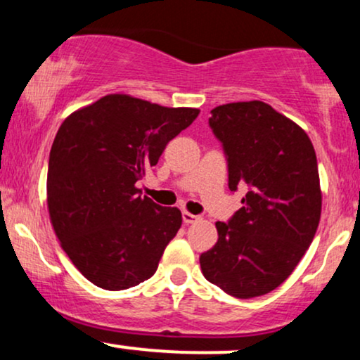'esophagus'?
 I'll list each match as a JSON object with an SVG mask.
<instances>
[{
	"label": "esophagus",
	"mask_w": 360,
	"mask_h": 360,
	"mask_svg": "<svg viewBox=\"0 0 360 360\" xmlns=\"http://www.w3.org/2000/svg\"><path fill=\"white\" fill-rule=\"evenodd\" d=\"M198 220H200V217H198V214L183 212V221L186 223V225H189V223H196Z\"/></svg>",
	"instance_id": "34e87169"
}]
</instances>
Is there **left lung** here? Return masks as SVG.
<instances>
[{"label": "left lung", "mask_w": 360, "mask_h": 360, "mask_svg": "<svg viewBox=\"0 0 360 360\" xmlns=\"http://www.w3.org/2000/svg\"><path fill=\"white\" fill-rule=\"evenodd\" d=\"M210 127L229 160L230 191L245 186L247 194L232 220L217 221L201 271L235 298L267 295L291 276L320 223L315 148L303 128L257 100L217 106Z\"/></svg>", "instance_id": "left-lung-1"}]
</instances>
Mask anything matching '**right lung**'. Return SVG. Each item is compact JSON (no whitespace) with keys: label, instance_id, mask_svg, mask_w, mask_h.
Wrapping results in <instances>:
<instances>
[{"label":"right lung","instance_id":"right-lung-1","mask_svg":"<svg viewBox=\"0 0 360 360\" xmlns=\"http://www.w3.org/2000/svg\"><path fill=\"white\" fill-rule=\"evenodd\" d=\"M198 115L117 93L62 122L49 157V217L68 257L98 288L120 291L154 276L183 217L140 196L137 181Z\"/></svg>","mask_w":360,"mask_h":360}]
</instances>
